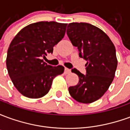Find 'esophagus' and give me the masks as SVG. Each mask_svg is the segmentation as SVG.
Returning <instances> with one entry per match:
<instances>
[{
  "label": "esophagus",
  "instance_id": "esophagus-1",
  "mask_svg": "<svg viewBox=\"0 0 130 130\" xmlns=\"http://www.w3.org/2000/svg\"><path fill=\"white\" fill-rule=\"evenodd\" d=\"M71 72V70L70 69H68V68H65V74H69Z\"/></svg>",
  "mask_w": 130,
  "mask_h": 130
}]
</instances>
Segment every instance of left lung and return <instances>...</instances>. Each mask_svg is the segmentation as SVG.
<instances>
[{"instance_id": "obj_1", "label": "left lung", "mask_w": 130, "mask_h": 130, "mask_svg": "<svg viewBox=\"0 0 130 130\" xmlns=\"http://www.w3.org/2000/svg\"><path fill=\"white\" fill-rule=\"evenodd\" d=\"M67 35L79 57L87 61L86 74L72 69L79 83L69 88V93L79 102L92 103L106 93L113 80L118 65L116 48L105 32L88 23L69 24Z\"/></svg>"}]
</instances>
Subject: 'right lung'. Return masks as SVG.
<instances>
[{"mask_svg":"<svg viewBox=\"0 0 130 130\" xmlns=\"http://www.w3.org/2000/svg\"><path fill=\"white\" fill-rule=\"evenodd\" d=\"M67 24L40 21L24 27L14 37L7 50L6 65L13 84L29 98L47 94L53 79L64 67L47 65L42 58L53 53L54 46L65 35Z\"/></svg>","mask_w":130,"mask_h":130,"instance_id":"add662e5","label":"right lung"}]
</instances>
